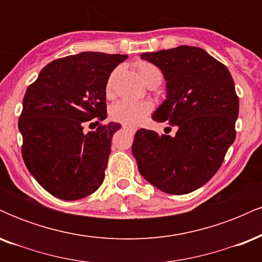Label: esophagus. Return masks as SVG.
Segmentation results:
<instances>
[{"instance_id": "obj_1", "label": "esophagus", "mask_w": 262, "mask_h": 262, "mask_svg": "<svg viewBox=\"0 0 262 262\" xmlns=\"http://www.w3.org/2000/svg\"><path fill=\"white\" fill-rule=\"evenodd\" d=\"M123 129H128V130H132V132H135V127H132V125H127V124H123L122 125Z\"/></svg>"}]
</instances>
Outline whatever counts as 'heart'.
Listing matches in <instances>:
<instances>
[{
	"instance_id": "b5f03b06",
	"label": "heart",
	"mask_w": 262,
	"mask_h": 262,
	"mask_svg": "<svg viewBox=\"0 0 262 262\" xmlns=\"http://www.w3.org/2000/svg\"><path fill=\"white\" fill-rule=\"evenodd\" d=\"M138 73L145 85L148 83H158L160 85L162 75L161 71L154 64L148 61H139L137 64ZM111 82H108L107 90H110ZM151 104L145 101H133V100H121L111 107V116L114 121L124 123V124L137 125L151 112Z\"/></svg>"
}]
</instances>
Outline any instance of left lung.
I'll return each mask as SVG.
<instances>
[{
	"instance_id": "left-lung-1",
	"label": "left lung",
	"mask_w": 262,
	"mask_h": 262,
	"mask_svg": "<svg viewBox=\"0 0 262 262\" xmlns=\"http://www.w3.org/2000/svg\"><path fill=\"white\" fill-rule=\"evenodd\" d=\"M161 70L166 100L155 122L177 127L173 137L139 129L132 152L140 175L162 192L185 194L214 176L235 140L239 98L225 66L197 47L143 53ZM170 128V127H169Z\"/></svg>"
}]
</instances>
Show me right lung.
<instances>
[{
    "instance_id": "1",
    "label": "right lung",
    "mask_w": 262,
    "mask_h": 262,
    "mask_svg": "<svg viewBox=\"0 0 262 262\" xmlns=\"http://www.w3.org/2000/svg\"><path fill=\"white\" fill-rule=\"evenodd\" d=\"M127 55L83 52L49 62L27 89L18 129L31 175L54 197L76 201L104 180L112 137L119 123L83 130L107 118L106 86ZM92 124V123H91ZM90 124V125H91Z\"/></svg>"
}]
</instances>
